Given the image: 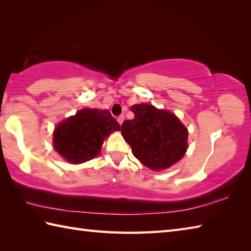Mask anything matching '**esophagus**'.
Here are the masks:
<instances>
[{"instance_id": "34e87169", "label": "esophagus", "mask_w": 251, "mask_h": 251, "mask_svg": "<svg viewBox=\"0 0 251 251\" xmlns=\"http://www.w3.org/2000/svg\"><path fill=\"white\" fill-rule=\"evenodd\" d=\"M117 122H119L120 125H122L123 122H124V115H120L119 117H117Z\"/></svg>"}]
</instances>
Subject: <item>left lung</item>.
<instances>
[{"label": "left lung", "instance_id": "left-lung-1", "mask_svg": "<svg viewBox=\"0 0 251 251\" xmlns=\"http://www.w3.org/2000/svg\"><path fill=\"white\" fill-rule=\"evenodd\" d=\"M135 119L127 120L121 132L135 157L152 170L168 168L180 161L188 149V129L175 114L152 104H134Z\"/></svg>", "mask_w": 251, "mask_h": 251}]
</instances>
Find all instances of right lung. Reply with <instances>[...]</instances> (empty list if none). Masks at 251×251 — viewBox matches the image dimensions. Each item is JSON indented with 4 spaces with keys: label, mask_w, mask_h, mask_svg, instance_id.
Here are the masks:
<instances>
[{
    "label": "right lung",
    "mask_w": 251,
    "mask_h": 251,
    "mask_svg": "<svg viewBox=\"0 0 251 251\" xmlns=\"http://www.w3.org/2000/svg\"><path fill=\"white\" fill-rule=\"evenodd\" d=\"M121 126L108 110L83 109L54 131V148L72 164L89 161L100 153L105 137Z\"/></svg>",
    "instance_id": "add662e5"
}]
</instances>
